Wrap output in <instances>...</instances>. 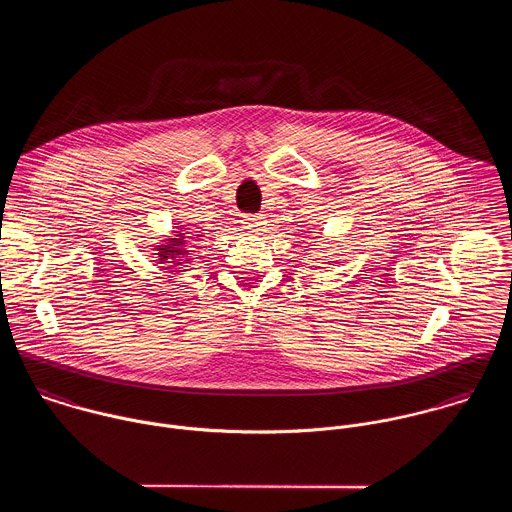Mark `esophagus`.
I'll use <instances>...</instances> for the list:
<instances>
[{"instance_id": "34e87169", "label": "esophagus", "mask_w": 512, "mask_h": 512, "mask_svg": "<svg viewBox=\"0 0 512 512\" xmlns=\"http://www.w3.org/2000/svg\"><path fill=\"white\" fill-rule=\"evenodd\" d=\"M242 224H244V228L250 234H260V232H264L266 220H264V217H260V215H244L242 217Z\"/></svg>"}]
</instances>
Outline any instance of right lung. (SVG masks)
<instances>
[{
	"instance_id": "1",
	"label": "right lung",
	"mask_w": 512,
	"mask_h": 512,
	"mask_svg": "<svg viewBox=\"0 0 512 512\" xmlns=\"http://www.w3.org/2000/svg\"><path fill=\"white\" fill-rule=\"evenodd\" d=\"M187 230H173L175 234L171 238H165L155 246V258L159 260L157 264H171L167 268H185V264L193 262L189 254L193 252L191 248L195 246V242L203 238V232H197V230L187 232Z\"/></svg>"
}]
</instances>
